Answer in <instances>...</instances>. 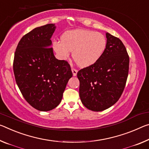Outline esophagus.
Segmentation results:
<instances>
[{"mask_svg": "<svg viewBox=\"0 0 149 149\" xmlns=\"http://www.w3.org/2000/svg\"><path fill=\"white\" fill-rule=\"evenodd\" d=\"M72 73H73V75H74V76H75V75H77V70L76 69H75V68H72Z\"/></svg>", "mask_w": 149, "mask_h": 149, "instance_id": "34e87169", "label": "esophagus"}]
</instances>
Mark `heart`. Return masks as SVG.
<instances>
[{
	"label": "heart",
	"instance_id": "heart-1",
	"mask_svg": "<svg viewBox=\"0 0 149 149\" xmlns=\"http://www.w3.org/2000/svg\"><path fill=\"white\" fill-rule=\"evenodd\" d=\"M107 46L104 35L89 30H74L65 32L62 41L53 42V48L59 57L66 59L73 51L72 56L77 65L85 68L100 60Z\"/></svg>",
	"mask_w": 149,
	"mask_h": 149
}]
</instances>
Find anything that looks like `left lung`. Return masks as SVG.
Instances as JSON below:
<instances>
[{"mask_svg": "<svg viewBox=\"0 0 149 149\" xmlns=\"http://www.w3.org/2000/svg\"><path fill=\"white\" fill-rule=\"evenodd\" d=\"M107 46L97 62L80 70L79 97L93 111L111 107L121 97L129 74V57L121 40L106 33Z\"/></svg>", "mask_w": 149, "mask_h": 149, "instance_id": "obj_1", "label": "left lung"}]
</instances>
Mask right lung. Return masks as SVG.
Listing matches in <instances>:
<instances>
[{"mask_svg":"<svg viewBox=\"0 0 149 149\" xmlns=\"http://www.w3.org/2000/svg\"><path fill=\"white\" fill-rule=\"evenodd\" d=\"M55 29L54 24H48L27 33L18 42L14 58V74L21 93L42 111L60 104L73 75L68 62L56 59L50 47Z\"/></svg>","mask_w":149,"mask_h":149,"instance_id":"right-lung-1","label":"right lung"}]
</instances>
